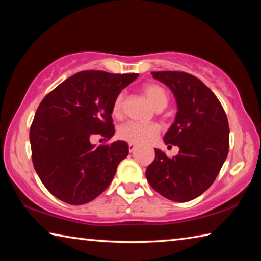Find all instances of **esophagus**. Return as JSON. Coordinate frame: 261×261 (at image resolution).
I'll return each instance as SVG.
<instances>
[{
	"label": "esophagus",
	"mask_w": 261,
	"mask_h": 261,
	"mask_svg": "<svg viewBox=\"0 0 261 261\" xmlns=\"http://www.w3.org/2000/svg\"><path fill=\"white\" fill-rule=\"evenodd\" d=\"M136 148H137V146H136L135 144H132V143H130V144H129V152H130V153L135 152V151H136Z\"/></svg>",
	"instance_id": "esophagus-1"
}]
</instances>
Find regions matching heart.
I'll list each match as a JSON object with an SVG mask.
<instances>
[{"label": "heart", "mask_w": 261, "mask_h": 261, "mask_svg": "<svg viewBox=\"0 0 261 261\" xmlns=\"http://www.w3.org/2000/svg\"><path fill=\"white\" fill-rule=\"evenodd\" d=\"M144 95L149 101L154 108L156 110H162L167 107L169 96L167 91L162 86L158 84H146L143 88ZM123 94H118L113 103V115L116 117H120L123 110ZM160 132V127L155 124H139V123L129 122L125 123L118 129V137L121 139L127 141V143L145 145L151 143Z\"/></svg>", "instance_id": "1"}]
</instances>
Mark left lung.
Segmentation results:
<instances>
[{
	"instance_id": "8db88e82",
	"label": "left lung",
	"mask_w": 261,
	"mask_h": 261,
	"mask_svg": "<svg viewBox=\"0 0 261 261\" xmlns=\"http://www.w3.org/2000/svg\"><path fill=\"white\" fill-rule=\"evenodd\" d=\"M170 88L177 105L175 121L163 137L168 147L178 146L168 158L155 148L146 178L161 196L184 202L199 197L219 175L229 149L227 115L215 94L192 74L179 71L151 72Z\"/></svg>"
}]
</instances>
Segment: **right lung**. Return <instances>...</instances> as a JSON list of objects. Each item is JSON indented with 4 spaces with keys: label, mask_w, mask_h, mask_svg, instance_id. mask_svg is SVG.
I'll use <instances>...</instances> for the list:
<instances>
[{
    "label": "right lung",
    "mask_w": 261,
    "mask_h": 261,
    "mask_svg": "<svg viewBox=\"0 0 261 261\" xmlns=\"http://www.w3.org/2000/svg\"><path fill=\"white\" fill-rule=\"evenodd\" d=\"M138 73L81 71L45 96L30 129L34 169L53 196L70 205L95 199L129 154L126 141L95 146L90 138L115 134L113 103Z\"/></svg>",
    "instance_id": "obj_1"
}]
</instances>
